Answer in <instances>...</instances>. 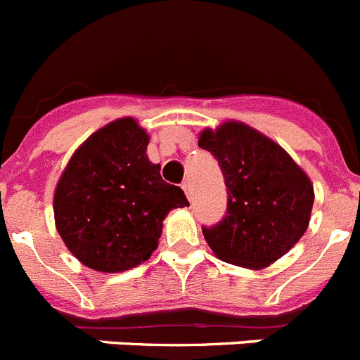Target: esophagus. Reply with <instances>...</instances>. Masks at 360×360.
Returning a JSON list of instances; mask_svg holds the SVG:
<instances>
[{
  "label": "esophagus",
  "mask_w": 360,
  "mask_h": 360,
  "mask_svg": "<svg viewBox=\"0 0 360 360\" xmlns=\"http://www.w3.org/2000/svg\"><path fill=\"white\" fill-rule=\"evenodd\" d=\"M182 189L184 193H186V196L189 198V200H193V186H191L189 180H186V182L182 184Z\"/></svg>",
  "instance_id": "esophagus-1"
}]
</instances>
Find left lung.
<instances>
[{"label":"left lung","instance_id":"1","mask_svg":"<svg viewBox=\"0 0 360 360\" xmlns=\"http://www.w3.org/2000/svg\"><path fill=\"white\" fill-rule=\"evenodd\" d=\"M198 146L210 151L226 186L225 217L203 226L216 257L243 268H264L305 233L314 189L282 148L243 123L203 130Z\"/></svg>","mask_w":360,"mask_h":360}]
</instances>
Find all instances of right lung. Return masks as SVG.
I'll return each instance as SVG.
<instances>
[{"instance_id": "add662e5", "label": "right lung", "mask_w": 360, "mask_h": 360, "mask_svg": "<svg viewBox=\"0 0 360 360\" xmlns=\"http://www.w3.org/2000/svg\"><path fill=\"white\" fill-rule=\"evenodd\" d=\"M148 135L131 117L112 121L77 150L55 191L62 240L82 264L103 273L130 269L158 246L169 210L189 205L146 155Z\"/></svg>"}]
</instances>
